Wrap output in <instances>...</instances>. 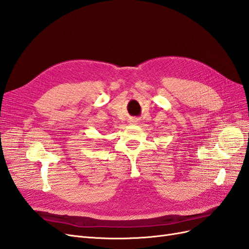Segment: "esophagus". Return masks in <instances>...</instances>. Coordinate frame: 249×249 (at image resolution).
<instances>
[{"label":"esophagus","mask_w":249,"mask_h":249,"mask_svg":"<svg viewBox=\"0 0 249 249\" xmlns=\"http://www.w3.org/2000/svg\"><path fill=\"white\" fill-rule=\"evenodd\" d=\"M131 123L136 124H138V119H137V118H132V119H131Z\"/></svg>","instance_id":"1"}]
</instances>
